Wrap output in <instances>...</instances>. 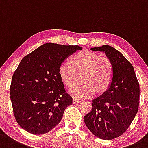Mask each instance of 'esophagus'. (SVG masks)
Wrapping results in <instances>:
<instances>
[{
	"instance_id": "34e87169",
	"label": "esophagus",
	"mask_w": 148,
	"mask_h": 148,
	"mask_svg": "<svg viewBox=\"0 0 148 148\" xmlns=\"http://www.w3.org/2000/svg\"><path fill=\"white\" fill-rule=\"evenodd\" d=\"M79 102H80V100H79V99H73V103H74V104L79 103Z\"/></svg>"
}]
</instances>
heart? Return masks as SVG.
I'll return each mask as SVG.
<instances>
[{
  "label": "heart",
  "instance_id": "b5f03b06",
  "mask_svg": "<svg viewBox=\"0 0 148 148\" xmlns=\"http://www.w3.org/2000/svg\"><path fill=\"white\" fill-rule=\"evenodd\" d=\"M73 64L68 60L63 61L59 66V74L62 82L68 86H72L78 72L84 71L82 85H75L68 92L74 99L91 97L98 92L106 91L111 84L113 67L107 57H100L97 54L84 50L73 57Z\"/></svg>",
  "mask_w": 148,
  "mask_h": 148
}]
</instances>
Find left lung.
<instances>
[{"mask_svg":"<svg viewBox=\"0 0 148 148\" xmlns=\"http://www.w3.org/2000/svg\"><path fill=\"white\" fill-rule=\"evenodd\" d=\"M91 50L105 53L113 64V75L106 91L92 101V110L84 120L95 136L110 140L123 134L138 113L139 83L133 66L117 49L103 45Z\"/></svg>","mask_w":148,"mask_h":148,"instance_id":"obj_1","label":"left lung"}]
</instances>
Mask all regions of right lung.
<instances>
[{"instance_id": "1", "label": "right lung", "mask_w": 148, "mask_h": 148, "mask_svg": "<svg viewBox=\"0 0 148 148\" xmlns=\"http://www.w3.org/2000/svg\"><path fill=\"white\" fill-rule=\"evenodd\" d=\"M82 47L46 43L23 58L14 72L10 100L16 121L35 135L48 133L72 104L59 74V66Z\"/></svg>"}]
</instances>
